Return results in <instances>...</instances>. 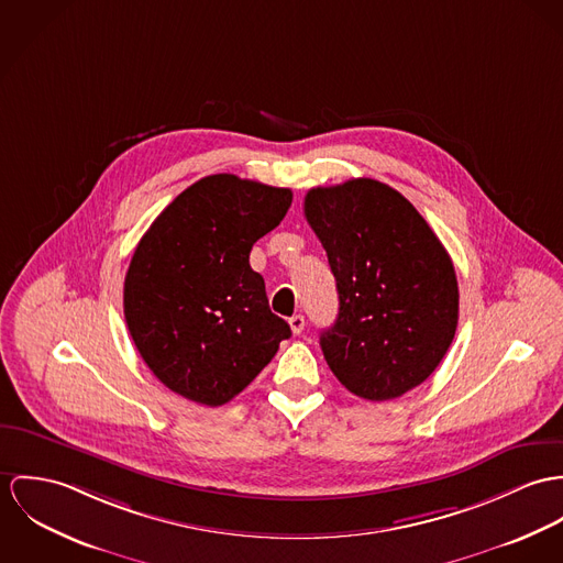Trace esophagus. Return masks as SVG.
Listing matches in <instances>:
<instances>
[{
	"label": "esophagus",
	"mask_w": 563,
	"mask_h": 563,
	"mask_svg": "<svg viewBox=\"0 0 563 563\" xmlns=\"http://www.w3.org/2000/svg\"><path fill=\"white\" fill-rule=\"evenodd\" d=\"M305 323H307V321H305L302 314H294V317L289 319V325H291V332H294V334H300V332L305 330Z\"/></svg>",
	"instance_id": "esophagus-1"
}]
</instances>
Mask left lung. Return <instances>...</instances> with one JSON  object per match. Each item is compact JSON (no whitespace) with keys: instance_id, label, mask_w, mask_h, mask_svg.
Here are the masks:
<instances>
[{"instance_id":"obj_1","label":"left lung","mask_w":563,"mask_h":563,"mask_svg":"<svg viewBox=\"0 0 563 563\" xmlns=\"http://www.w3.org/2000/svg\"><path fill=\"white\" fill-rule=\"evenodd\" d=\"M328 254L339 314L319 345L336 379L369 401L401 397L444 358L457 328L449 252L397 189L352 179L305 196Z\"/></svg>"}]
</instances>
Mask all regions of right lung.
Here are the masks:
<instances>
[{
	"mask_svg": "<svg viewBox=\"0 0 563 563\" xmlns=\"http://www.w3.org/2000/svg\"><path fill=\"white\" fill-rule=\"evenodd\" d=\"M291 198V189L235 175L205 177L133 252L123 291L129 334L146 367L189 401H231L291 336L251 267L254 242L280 224Z\"/></svg>",
	"mask_w": 563,
	"mask_h": 563,
	"instance_id": "right-lung-1",
	"label": "right lung"
}]
</instances>
